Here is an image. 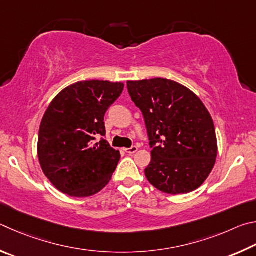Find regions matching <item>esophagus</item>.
I'll list each match as a JSON object with an SVG mask.
<instances>
[{
	"mask_svg": "<svg viewBox=\"0 0 256 256\" xmlns=\"http://www.w3.org/2000/svg\"><path fill=\"white\" fill-rule=\"evenodd\" d=\"M124 150H126V153H128V154H135L138 150V147L132 146V147H130V148H126Z\"/></svg>",
	"mask_w": 256,
	"mask_h": 256,
	"instance_id": "1",
	"label": "esophagus"
}]
</instances>
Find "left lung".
<instances>
[{
  "label": "left lung",
  "instance_id": "8db88e82",
  "mask_svg": "<svg viewBox=\"0 0 256 256\" xmlns=\"http://www.w3.org/2000/svg\"><path fill=\"white\" fill-rule=\"evenodd\" d=\"M127 88L150 137L147 180L168 194L198 189L212 173L218 153L214 121L202 101L168 78L128 80Z\"/></svg>",
  "mask_w": 256,
  "mask_h": 256
}]
</instances>
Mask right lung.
Returning a JSON list of instances; mask_svg holds the SVG:
<instances>
[{
    "instance_id": "1",
    "label": "right lung",
    "mask_w": 256,
    "mask_h": 256,
    "mask_svg": "<svg viewBox=\"0 0 256 256\" xmlns=\"http://www.w3.org/2000/svg\"><path fill=\"white\" fill-rule=\"evenodd\" d=\"M122 82L82 80L54 98L39 128L37 153L52 184L76 198L91 196L110 182L120 160L106 140L104 114L120 96Z\"/></svg>"
}]
</instances>
